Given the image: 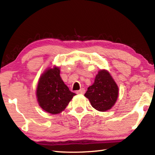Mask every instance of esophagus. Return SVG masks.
<instances>
[{
  "instance_id": "obj_1",
  "label": "esophagus",
  "mask_w": 155,
  "mask_h": 155,
  "mask_svg": "<svg viewBox=\"0 0 155 155\" xmlns=\"http://www.w3.org/2000/svg\"><path fill=\"white\" fill-rule=\"evenodd\" d=\"M85 89H84V88H81L80 90L77 91V94H83L84 93H85Z\"/></svg>"
}]
</instances>
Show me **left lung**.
Instances as JSON below:
<instances>
[{
	"mask_svg": "<svg viewBox=\"0 0 155 155\" xmlns=\"http://www.w3.org/2000/svg\"><path fill=\"white\" fill-rule=\"evenodd\" d=\"M94 109L105 111L114 105L118 96V87L106 70H101L96 76L92 85L85 94Z\"/></svg>",
	"mask_w": 155,
	"mask_h": 155,
	"instance_id": "8db88e82",
	"label": "left lung"
}]
</instances>
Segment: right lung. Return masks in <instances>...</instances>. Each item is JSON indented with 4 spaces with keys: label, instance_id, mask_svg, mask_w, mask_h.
I'll use <instances>...</instances> for the list:
<instances>
[{
    "label": "right lung",
    "instance_id": "1",
    "mask_svg": "<svg viewBox=\"0 0 155 155\" xmlns=\"http://www.w3.org/2000/svg\"><path fill=\"white\" fill-rule=\"evenodd\" d=\"M36 94L40 106L52 114L64 111L76 95L65 85L60 77L59 68L57 67L48 68L41 76Z\"/></svg>",
    "mask_w": 155,
    "mask_h": 155
}]
</instances>
